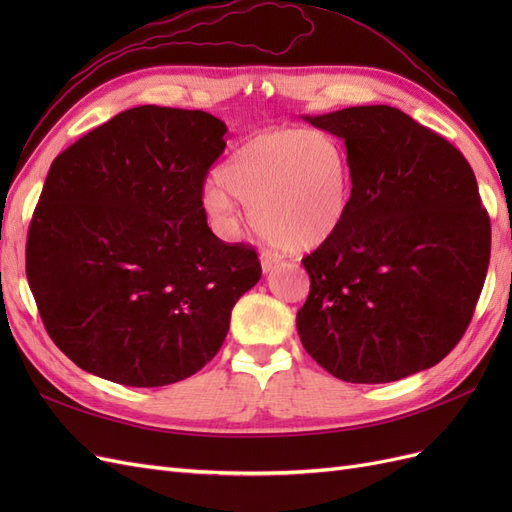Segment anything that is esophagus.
I'll list each match as a JSON object with an SVG mask.
<instances>
[{"label":"esophagus","instance_id":"34e87169","mask_svg":"<svg viewBox=\"0 0 512 512\" xmlns=\"http://www.w3.org/2000/svg\"><path fill=\"white\" fill-rule=\"evenodd\" d=\"M260 265H262V271L269 273L277 265V258L273 254H269V252H262L260 254Z\"/></svg>","mask_w":512,"mask_h":512}]
</instances>
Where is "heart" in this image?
Returning a JSON list of instances; mask_svg holds the SVG:
<instances>
[{"mask_svg":"<svg viewBox=\"0 0 512 512\" xmlns=\"http://www.w3.org/2000/svg\"><path fill=\"white\" fill-rule=\"evenodd\" d=\"M352 173L344 147L327 132L284 128L254 136L203 190V207L222 230H235L241 200L267 239L294 250L331 239L344 224Z\"/></svg>","mask_w":512,"mask_h":512,"instance_id":"heart-1","label":"heart"}]
</instances>
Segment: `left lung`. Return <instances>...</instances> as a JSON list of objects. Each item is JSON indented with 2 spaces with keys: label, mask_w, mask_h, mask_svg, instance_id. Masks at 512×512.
<instances>
[{
  "label": "left lung",
  "mask_w": 512,
  "mask_h": 512,
  "mask_svg": "<svg viewBox=\"0 0 512 512\" xmlns=\"http://www.w3.org/2000/svg\"><path fill=\"white\" fill-rule=\"evenodd\" d=\"M303 119L342 138L352 173L344 224L303 258V348L354 384L433 367L466 333L487 277L491 224L474 170L393 106Z\"/></svg>",
  "instance_id": "obj_1"
}]
</instances>
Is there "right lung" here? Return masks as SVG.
<instances>
[{
	"instance_id": "add662e5",
	"label": "right lung",
	"mask_w": 512,
	"mask_h": 512,
	"mask_svg": "<svg viewBox=\"0 0 512 512\" xmlns=\"http://www.w3.org/2000/svg\"><path fill=\"white\" fill-rule=\"evenodd\" d=\"M205 111L136 106L59 153L27 235V282L55 346L98 378L164 386L222 348L260 280L252 247L207 226L203 183L226 147Z\"/></svg>"
}]
</instances>
